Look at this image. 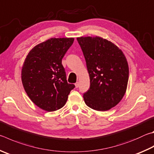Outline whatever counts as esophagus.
<instances>
[{
    "label": "esophagus",
    "mask_w": 154,
    "mask_h": 154,
    "mask_svg": "<svg viewBox=\"0 0 154 154\" xmlns=\"http://www.w3.org/2000/svg\"><path fill=\"white\" fill-rule=\"evenodd\" d=\"M75 87H76V88H77L78 87H79V82H76L75 83Z\"/></svg>",
    "instance_id": "1"
}]
</instances>
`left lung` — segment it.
Returning <instances> with one entry per match:
<instances>
[{"label":"left lung","mask_w":154,"mask_h":154,"mask_svg":"<svg viewBox=\"0 0 154 154\" xmlns=\"http://www.w3.org/2000/svg\"><path fill=\"white\" fill-rule=\"evenodd\" d=\"M82 50L90 78V87L83 94L87 106L94 110H110L120 102L127 89L128 66L122 52L100 37H81Z\"/></svg>","instance_id":"1"}]
</instances>
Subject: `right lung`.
I'll return each instance as SVG.
<instances>
[{
    "label": "right lung",
    "instance_id": "1",
    "mask_svg": "<svg viewBox=\"0 0 154 154\" xmlns=\"http://www.w3.org/2000/svg\"><path fill=\"white\" fill-rule=\"evenodd\" d=\"M74 38H50L29 52L21 71L23 88L31 100L43 110L63 107L74 84L67 83L62 59Z\"/></svg>",
    "mask_w": 154,
    "mask_h": 154
}]
</instances>
